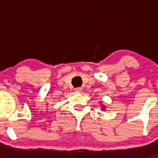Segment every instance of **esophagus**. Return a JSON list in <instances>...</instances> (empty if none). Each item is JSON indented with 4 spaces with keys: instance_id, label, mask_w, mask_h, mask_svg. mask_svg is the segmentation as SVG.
<instances>
[{
    "instance_id": "1",
    "label": "esophagus",
    "mask_w": 158,
    "mask_h": 158,
    "mask_svg": "<svg viewBox=\"0 0 158 158\" xmlns=\"http://www.w3.org/2000/svg\"><path fill=\"white\" fill-rule=\"evenodd\" d=\"M82 88H76V89H75V91H76V92H82Z\"/></svg>"
}]
</instances>
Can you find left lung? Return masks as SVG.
<instances>
[{"mask_svg": "<svg viewBox=\"0 0 158 158\" xmlns=\"http://www.w3.org/2000/svg\"><path fill=\"white\" fill-rule=\"evenodd\" d=\"M102 109H105V107H104V106H103V107H102Z\"/></svg>", "mask_w": 158, "mask_h": 158, "instance_id": "1", "label": "left lung"}]
</instances>
